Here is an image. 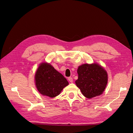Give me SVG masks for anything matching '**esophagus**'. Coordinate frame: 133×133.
I'll return each mask as SVG.
<instances>
[{
  "label": "esophagus",
  "mask_w": 133,
  "mask_h": 133,
  "mask_svg": "<svg viewBox=\"0 0 133 133\" xmlns=\"http://www.w3.org/2000/svg\"><path fill=\"white\" fill-rule=\"evenodd\" d=\"M68 79V80H69V81L70 83H73V78H72L71 77H69Z\"/></svg>",
  "instance_id": "esophagus-1"
}]
</instances>
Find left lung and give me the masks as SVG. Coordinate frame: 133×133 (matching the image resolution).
Returning a JSON list of instances; mask_svg holds the SVG:
<instances>
[{
    "instance_id": "left-lung-1",
    "label": "left lung",
    "mask_w": 133,
    "mask_h": 133,
    "mask_svg": "<svg viewBox=\"0 0 133 133\" xmlns=\"http://www.w3.org/2000/svg\"><path fill=\"white\" fill-rule=\"evenodd\" d=\"M78 79L75 84L87 98H92L102 94L108 82L107 71L97 64H84L79 66Z\"/></svg>"
}]
</instances>
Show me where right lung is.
I'll return each instance as SVG.
<instances>
[{"instance_id":"1","label":"right lung","mask_w":133,"mask_h":133,"mask_svg":"<svg viewBox=\"0 0 133 133\" xmlns=\"http://www.w3.org/2000/svg\"><path fill=\"white\" fill-rule=\"evenodd\" d=\"M35 84L41 94L54 98L58 96L69 83L50 64H41L36 72Z\"/></svg>"}]
</instances>
